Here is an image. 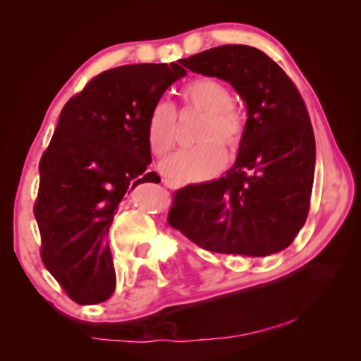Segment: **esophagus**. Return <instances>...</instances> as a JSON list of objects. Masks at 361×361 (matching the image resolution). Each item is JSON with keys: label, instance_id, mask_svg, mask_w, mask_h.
<instances>
[{"label": "esophagus", "instance_id": "esophagus-1", "mask_svg": "<svg viewBox=\"0 0 361 361\" xmlns=\"http://www.w3.org/2000/svg\"><path fill=\"white\" fill-rule=\"evenodd\" d=\"M162 183L164 185H166L169 189H178V188H181L183 185L181 183H178V181H175V180H170V178H166V180H162Z\"/></svg>", "mask_w": 361, "mask_h": 361}]
</instances>
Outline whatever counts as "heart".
I'll use <instances>...</instances> for the list:
<instances>
[{"label": "heart", "mask_w": 361, "mask_h": 361, "mask_svg": "<svg viewBox=\"0 0 361 361\" xmlns=\"http://www.w3.org/2000/svg\"><path fill=\"white\" fill-rule=\"evenodd\" d=\"M188 106L204 113L194 133L192 148L175 152L162 162V170L180 183L202 181L216 175L226 162L224 145L235 151L245 133L243 114L232 105L231 92L213 78H197L181 90ZM178 126L176 111L170 103L161 102L152 108L148 119V142L157 157L167 156L176 145Z\"/></svg>", "instance_id": "1"}]
</instances>
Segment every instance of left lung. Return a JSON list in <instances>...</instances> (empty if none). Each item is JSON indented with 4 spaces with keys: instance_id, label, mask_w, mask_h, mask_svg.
Segmentation results:
<instances>
[{
    "instance_id": "1",
    "label": "left lung",
    "mask_w": 361,
    "mask_h": 361,
    "mask_svg": "<svg viewBox=\"0 0 361 361\" xmlns=\"http://www.w3.org/2000/svg\"><path fill=\"white\" fill-rule=\"evenodd\" d=\"M183 63L229 82L245 102L247 124L234 166L221 178L178 189L169 224L209 252H282L307 219L314 185L315 138L301 94L250 46H218Z\"/></svg>"
}]
</instances>
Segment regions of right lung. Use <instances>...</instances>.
<instances>
[{"mask_svg":"<svg viewBox=\"0 0 361 361\" xmlns=\"http://www.w3.org/2000/svg\"><path fill=\"white\" fill-rule=\"evenodd\" d=\"M186 75L178 63L124 65L66 102L39 162L35 218L41 259L73 301L99 304L116 288L108 231L127 191L161 181L148 172V119Z\"/></svg>","mask_w":361,"mask_h":361,"instance_id":"1","label":"right lung"}]
</instances>
